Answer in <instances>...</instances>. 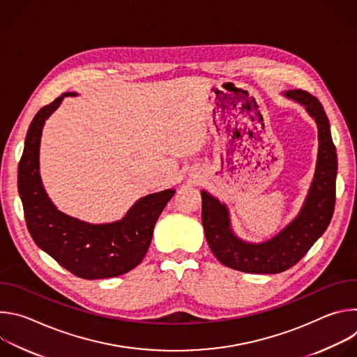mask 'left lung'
Listing matches in <instances>:
<instances>
[{
  "label": "left lung",
  "instance_id": "8db88e82",
  "mask_svg": "<svg viewBox=\"0 0 357 357\" xmlns=\"http://www.w3.org/2000/svg\"><path fill=\"white\" fill-rule=\"evenodd\" d=\"M282 96L303 106L318 127L315 174L298 215L271 238L251 243L234 233L226 203L200 190L202 225L212 252L223 266L243 273L277 274L295 266L325 233L335 209L337 157L326 113L319 100L303 90Z\"/></svg>",
  "mask_w": 357,
  "mask_h": 357
}]
</instances>
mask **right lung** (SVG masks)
<instances>
[{"label":"right lung","mask_w":357,"mask_h":357,"mask_svg":"<svg viewBox=\"0 0 357 357\" xmlns=\"http://www.w3.org/2000/svg\"><path fill=\"white\" fill-rule=\"evenodd\" d=\"M76 93H63L33 117L18 167V192L28 230L36 245L63 268L84 280L123 275L135 268L148 251L155 223L175 189L139 197L126 216L93 225L61 212L47 196L39 172V146L45 121Z\"/></svg>","instance_id":"1"}]
</instances>
